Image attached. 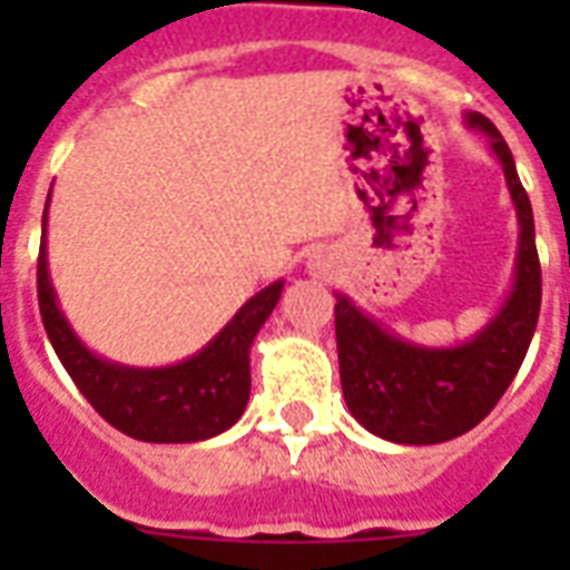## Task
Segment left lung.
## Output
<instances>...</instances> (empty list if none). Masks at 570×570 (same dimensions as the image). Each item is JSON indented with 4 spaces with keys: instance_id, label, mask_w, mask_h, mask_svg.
Masks as SVG:
<instances>
[{
    "instance_id": "left-lung-1",
    "label": "left lung",
    "mask_w": 570,
    "mask_h": 570,
    "mask_svg": "<svg viewBox=\"0 0 570 570\" xmlns=\"http://www.w3.org/2000/svg\"><path fill=\"white\" fill-rule=\"evenodd\" d=\"M468 127L488 138L500 159L518 213V259L503 307L459 346H420L366 316L348 295L337 293V357L343 396L366 432L393 443H443L470 432L491 414L521 370L541 311V266L535 222L512 150L500 129L479 111Z\"/></svg>"
}]
</instances>
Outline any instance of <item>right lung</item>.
Masks as SVG:
<instances>
[{
	"mask_svg": "<svg viewBox=\"0 0 570 570\" xmlns=\"http://www.w3.org/2000/svg\"><path fill=\"white\" fill-rule=\"evenodd\" d=\"M47 209L38 257V304L49 343L79 393L106 423L136 441L195 443L227 432L245 414L250 396V346L275 311L284 281L250 295L197 355L180 364H115L94 355L58 307L47 263Z\"/></svg>",
	"mask_w": 570,
	"mask_h": 570,
	"instance_id": "add662e5",
	"label": "right lung"
}]
</instances>
